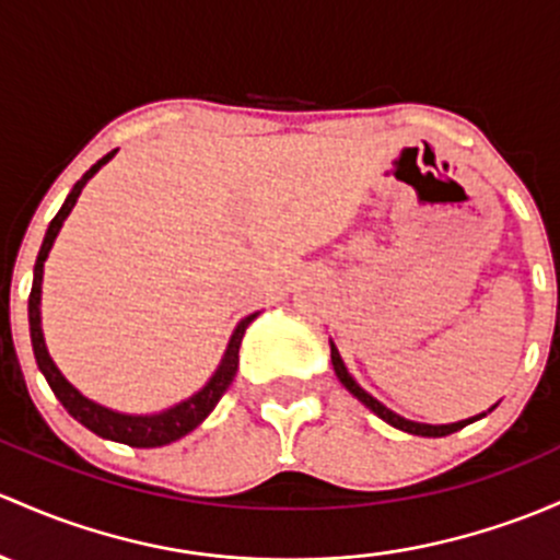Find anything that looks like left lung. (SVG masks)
<instances>
[{
  "mask_svg": "<svg viewBox=\"0 0 560 560\" xmlns=\"http://www.w3.org/2000/svg\"><path fill=\"white\" fill-rule=\"evenodd\" d=\"M329 357H332V368H335V375H338L340 384H343L346 388H349V392L354 394V397L359 399V402L364 405V408H370V410H373L375 416H378V419H384L386 423H392L394 429H402V432H408V434H421V438H445V434L458 432V429H462V427H467V423H472V421L482 419V416H486L488 410L497 408V405H493V408H488L486 413L472 416V419H464V421H456V423H421V421L402 419V416L394 413V410H388L384 402H378V399H375L373 394H368V392H364L362 386L357 384L354 375H351L349 370H346L343 359H340V351L335 349L332 340H329Z\"/></svg>",
  "mask_w": 560,
  "mask_h": 560,
  "instance_id": "left-lung-1",
  "label": "left lung"
}]
</instances>
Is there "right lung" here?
Returning a JSON list of instances; mask_svg holds the SVG:
<instances>
[{"label": "right lung", "mask_w": 560, "mask_h": 560, "mask_svg": "<svg viewBox=\"0 0 560 560\" xmlns=\"http://www.w3.org/2000/svg\"><path fill=\"white\" fill-rule=\"evenodd\" d=\"M115 152L117 150H112L109 155H104L102 161L93 163V166L82 174V179L72 187V192L67 196V201H63L61 209H58V214L52 217V222L47 225L45 241H43V246H39L37 262H34L32 295H28V332H32V349H34V359H37L39 373L45 375L47 386L52 388V394L58 397V402L67 408V413L72 416V419H78L82 427L91 429L93 434H98V438H104V440H115V443L131 445V448H161V445H168V443H174V440L190 434L192 429H196L198 423H201L206 416L217 408V402L222 399L225 388L231 386L235 370H238L241 338H244L246 327H249L252 322L260 316V311H257V314L244 316V319L235 325L231 340H228L225 354H222L220 364H217V370L211 373V378L206 381V384L198 388L196 394H190V397L182 399V402L172 405V408L158 410V413H120V410H112V408H107V405L93 402L91 397H85L80 388H74L67 378H63V373L58 370V364L52 362L50 351H47L45 332H43V308H39V305H43L45 260H47V255H50L52 241H56L58 231H61L63 220H67L69 211H72L74 203H78L82 187L88 185V179H91V176L96 174L104 163H109L112 158H115Z\"/></svg>", "instance_id": "1"}]
</instances>
